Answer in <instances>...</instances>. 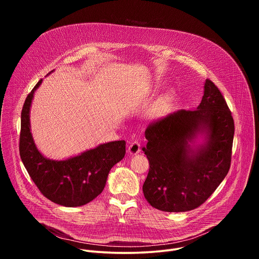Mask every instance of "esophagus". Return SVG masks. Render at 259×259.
Returning a JSON list of instances; mask_svg holds the SVG:
<instances>
[{"instance_id":"1","label":"esophagus","mask_w":259,"mask_h":259,"mask_svg":"<svg viewBox=\"0 0 259 259\" xmlns=\"http://www.w3.org/2000/svg\"><path fill=\"white\" fill-rule=\"evenodd\" d=\"M140 152V142L139 141H133L130 143L129 147H128V153L130 155H136Z\"/></svg>"}]
</instances>
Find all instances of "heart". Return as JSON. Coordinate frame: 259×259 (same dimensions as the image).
Wrapping results in <instances>:
<instances>
[{"label":"heart","mask_w":259,"mask_h":259,"mask_svg":"<svg viewBox=\"0 0 259 259\" xmlns=\"http://www.w3.org/2000/svg\"><path fill=\"white\" fill-rule=\"evenodd\" d=\"M172 101H173V94L172 93H168L166 96L162 97L153 108V112H152L153 117L158 118V117L164 116L170 109Z\"/></svg>","instance_id":"obj_1"}]
</instances>
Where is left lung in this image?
<instances>
[{"mask_svg": "<svg viewBox=\"0 0 259 259\" xmlns=\"http://www.w3.org/2000/svg\"><path fill=\"white\" fill-rule=\"evenodd\" d=\"M235 124L223 94L210 80L195 110L180 109L145 130L142 151L150 162L144 198L165 212L202 205L227 176ZM202 137V143L196 139Z\"/></svg>", "mask_w": 259, "mask_h": 259, "instance_id": "8db88e82", "label": "left lung"}]
</instances>
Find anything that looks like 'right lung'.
Wrapping results in <instances>:
<instances>
[{
  "label": "right lung",
  "mask_w": 259,
  "mask_h": 259,
  "mask_svg": "<svg viewBox=\"0 0 259 259\" xmlns=\"http://www.w3.org/2000/svg\"><path fill=\"white\" fill-rule=\"evenodd\" d=\"M42 81L33 87L22 107L20 158L30 178L47 199L65 207L83 206L101 194L110 169L126 154V142L118 140L102 143L61 161L44 157L36 149L29 122L33 94Z\"/></svg>",
  "instance_id": "obj_1"
}]
</instances>
